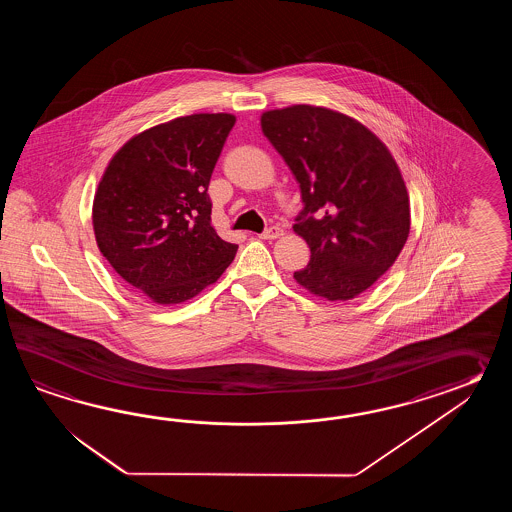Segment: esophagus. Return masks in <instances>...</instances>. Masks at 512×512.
Segmentation results:
<instances>
[{
	"mask_svg": "<svg viewBox=\"0 0 512 512\" xmlns=\"http://www.w3.org/2000/svg\"><path fill=\"white\" fill-rule=\"evenodd\" d=\"M283 230L280 227H269V229L265 230L263 234H261V240H278V238H282Z\"/></svg>",
	"mask_w": 512,
	"mask_h": 512,
	"instance_id": "1",
	"label": "esophagus"
}]
</instances>
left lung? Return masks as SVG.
I'll return each mask as SVG.
<instances>
[{"label": "left lung", "mask_w": 512, "mask_h": 512, "mask_svg": "<svg viewBox=\"0 0 512 512\" xmlns=\"http://www.w3.org/2000/svg\"><path fill=\"white\" fill-rule=\"evenodd\" d=\"M260 122L302 190L293 230L311 260L294 280L329 302L357 298L410 234V199L392 152L362 122L324 106L269 109Z\"/></svg>", "instance_id": "1"}]
</instances>
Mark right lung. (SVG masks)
Wrapping results in <instances>:
<instances>
[{"label": "right lung", "mask_w": 512, "mask_h": 512, "mask_svg": "<svg viewBox=\"0 0 512 512\" xmlns=\"http://www.w3.org/2000/svg\"><path fill=\"white\" fill-rule=\"evenodd\" d=\"M236 122L194 113L133 135L109 159L93 199L102 256L153 304L186 302L216 283L238 245L210 225L208 183Z\"/></svg>", "instance_id": "add662e5"}]
</instances>
